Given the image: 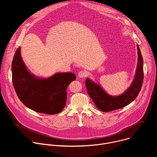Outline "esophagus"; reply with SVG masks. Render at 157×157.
Here are the masks:
<instances>
[{"instance_id":"esophagus-1","label":"esophagus","mask_w":157,"mask_h":157,"mask_svg":"<svg viewBox=\"0 0 157 157\" xmlns=\"http://www.w3.org/2000/svg\"><path fill=\"white\" fill-rule=\"evenodd\" d=\"M87 75V73L85 72V71H81L78 72V77L80 78H84Z\"/></svg>"}]
</instances>
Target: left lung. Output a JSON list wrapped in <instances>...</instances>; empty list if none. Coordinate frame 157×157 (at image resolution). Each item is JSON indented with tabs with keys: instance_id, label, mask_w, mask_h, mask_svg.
<instances>
[{
	"instance_id": "8db88e82",
	"label": "left lung",
	"mask_w": 157,
	"mask_h": 157,
	"mask_svg": "<svg viewBox=\"0 0 157 157\" xmlns=\"http://www.w3.org/2000/svg\"><path fill=\"white\" fill-rule=\"evenodd\" d=\"M137 47L138 62L135 77L131 86L121 95H109L100 85L88 78H86L85 85L88 95L100 111L109 112L122 108L132 102L138 96L144 80V62L140 48L138 45Z\"/></svg>"
}]
</instances>
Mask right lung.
<instances>
[{
	"mask_svg": "<svg viewBox=\"0 0 157 157\" xmlns=\"http://www.w3.org/2000/svg\"><path fill=\"white\" fill-rule=\"evenodd\" d=\"M12 82L20 100L27 108L36 112L55 114L65 107L67 88L76 79L71 72L57 73L48 78L31 74L25 65L19 47L12 64Z\"/></svg>",
	"mask_w": 157,
	"mask_h": 157,
	"instance_id": "1",
	"label": "right lung"
}]
</instances>
